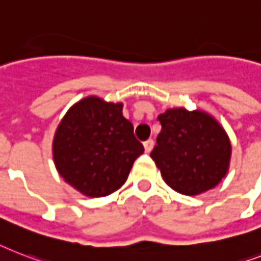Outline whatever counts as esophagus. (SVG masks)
<instances>
[{
    "label": "esophagus",
    "instance_id": "esophagus-1",
    "mask_svg": "<svg viewBox=\"0 0 261 261\" xmlns=\"http://www.w3.org/2000/svg\"><path fill=\"white\" fill-rule=\"evenodd\" d=\"M143 147H145V151L146 152H150L154 147V141L152 139H147L146 142H143Z\"/></svg>",
    "mask_w": 261,
    "mask_h": 261
}]
</instances>
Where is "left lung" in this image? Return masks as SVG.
<instances>
[{
    "mask_svg": "<svg viewBox=\"0 0 261 261\" xmlns=\"http://www.w3.org/2000/svg\"><path fill=\"white\" fill-rule=\"evenodd\" d=\"M161 133L150 156L175 192L196 196L213 189L228 173L229 138L217 120L200 110L170 109L158 116Z\"/></svg>",
    "mask_w": 261,
    "mask_h": 261,
    "instance_id": "obj_1",
    "label": "left lung"
}]
</instances>
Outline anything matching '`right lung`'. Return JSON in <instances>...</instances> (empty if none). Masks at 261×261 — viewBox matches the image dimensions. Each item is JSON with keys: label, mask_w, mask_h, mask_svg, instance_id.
Segmentation results:
<instances>
[{"label": "right lung", "mask_w": 261, "mask_h": 261, "mask_svg": "<svg viewBox=\"0 0 261 261\" xmlns=\"http://www.w3.org/2000/svg\"><path fill=\"white\" fill-rule=\"evenodd\" d=\"M122 109V103L87 96L67 111L55 133V166L84 196L105 197L119 189L145 151Z\"/></svg>", "instance_id": "1"}]
</instances>
